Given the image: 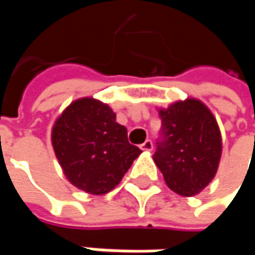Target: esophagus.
Listing matches in <instances>:
<instances>
[{
  "mask_svg": "<svg viewBox=\"0 0 255 255\" xmlns=\"http://www.w3.org/2000/svg\"><path fill=\"white\" fill-rule=\"evenodd\" d=\"M140 149H142V150H146V152H150V150H152V149H153L152 140H150V139L144 140V142H143L142 144H140Z\"/></svg>",
  "mask_w": 255,
  "mask_h": 255,
  "instance_id": "esophagus-1",
  "label": "esophagus"
}]
</instances>
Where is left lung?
<instances>
[{"instance_id":"obj_1","label":"left lung","mask_w":255,"mask_h":255,"mask_svg":"<svg viewBox=\"0 0 255 255\" xmlns=\"http://www.w3.org/2000/svg\"><path fill=\"white\" fill-rule=\"evenodd\" d=\"M160 136L153 160L166 184L180 196L199 194L216 176L221 136L213 113L197 99L160 109Z\"/></svg>"}]
</instances>
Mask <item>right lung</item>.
Listing matches in <instances>:
<instances>
[{"mask_svg": "<svg viewBox=\"0 0 255 255\" xmlns=\"http://www.w3.org/2000/svg\"><path fill=\"white\" fill-rule=\"evenodd\" d=\"M52 146L68 180L91 194L115 189L142 153L129 143L116 113L92 98L75 101L56 119Z\"/></svg>", "mask_w": 255, "mask_h": 255, "instance_id": "add662e5", "label": "right lung"}]
</instances>
